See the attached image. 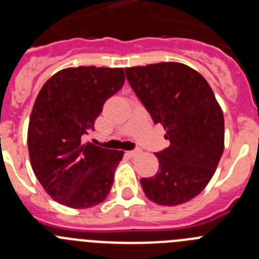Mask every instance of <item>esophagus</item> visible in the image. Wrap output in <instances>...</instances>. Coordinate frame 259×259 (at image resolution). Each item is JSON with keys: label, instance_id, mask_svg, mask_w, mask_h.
<instances>
[{"label": "esophagus", "instance_id": "obj_1", "mask_svg": "<svg viewBox=\"0 0 259 259\" xmlns=\"http://www.w3.org/2000/svg\"><path fill=\"white\" fill-rule=\"evenodd\" d=\"M141 150L140 149H135V150H130V152H127V154L130 155V157H136L137 154H140Z\"/></svg>", "mask_w": 259, "mask_h": 259}]
</instances>
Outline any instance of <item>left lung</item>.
Instances as JSON below:
<instances>
[{"label": "left lung", "instance_id": "left-lung-1", "mask_svg": "<svg viewBox=\"0 0 259 259\" xmlns=\"http://www.w3.org/2000/svg\"><path fill=\"white\" fill-rule=\"evenodd\" d=\"M127 79L170 146L155 157L158 172L140 180L162 206L188 202L211 180L224 150V116L206 79L179 62L125 68Z\"/></svg>", "mask_w": 259, "mask_h": 259}]
</instances>
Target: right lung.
Returning a JSON list of instances; mask_svg holds the SVG:
<instances>
[{
    "label": "right lung",
    "mask_w": 259,
    "mask_h": 259,
    "mask_svg": "<svg viewBox=\"0 0 259 259\" xmlns=\"http://www.w3.org/2000/svg\"><path fill=\"white\" fill-rule=\"evenodd\" d=\"M124 79L123 68L68 67L53 75L38 92L27 134L29 161L57 202L87 209L109 194L124 152L83 143V137Z\"/></svg>",
    "instance_id": "add662e5"
}]
</instances>
